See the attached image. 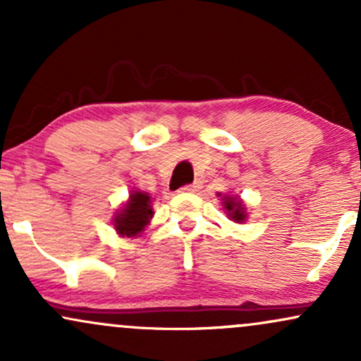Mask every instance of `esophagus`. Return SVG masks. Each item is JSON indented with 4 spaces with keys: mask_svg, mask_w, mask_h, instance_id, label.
<instances>
[{
    "mask_svg": "<svg viewBox=\"0 0 361 361\" xmlns=\"http://www.w3.org/2000/svg\"><path fill=\"white\" fill-rule=\"evenodd\" d=\"M198 188H200V183H198V181H195V183H192V185L181 186L180 192L181 193H193V192H198Z\"/></svg>",
    "mask_w": 361,
    "mask_h": 361,
    "instance_id": "1",
    "label": "esophagus"
}]
</instances>
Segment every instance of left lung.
I'll return each instance as SVG.
<instances>
[{
    "label": "left lung",
    "mask_w": 361,
    "mask_h": 361,
    "mask_svg": "<svg viewBox=\"0 0 361 361\" xmlns=\"http://www.w3.org/2000/svg\"><path fill=\"white\" fill-rule=\"evenodd\" d=\"M224 209H227V215H229V219H233L235 222H243L244 219H246L244 207L238 198H233V197L224 198Z\"/></svg>",
    "instance_id": "obj_1"
}]
</instances>
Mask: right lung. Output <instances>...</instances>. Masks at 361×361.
<instances>
[{
    "label": "right lung",
    "instance_id": "right-lung-1",
    "mask_svg": "<svg viewBox=\"0 0 361 361\" xmlns=\"http://www.w3.org/2000/svg\"><path fill=\"white\" fill-rule=\"evenodd\" d=\"M151 209V197L144 192L130 193L128 204L123 207V210L115 217V229L120 235L134 238L140 234L144 227L149 224V219L152 217Z\"/></svg>",
    "mask_w": 361,
    "mask_h": 361
}]
</instances>
